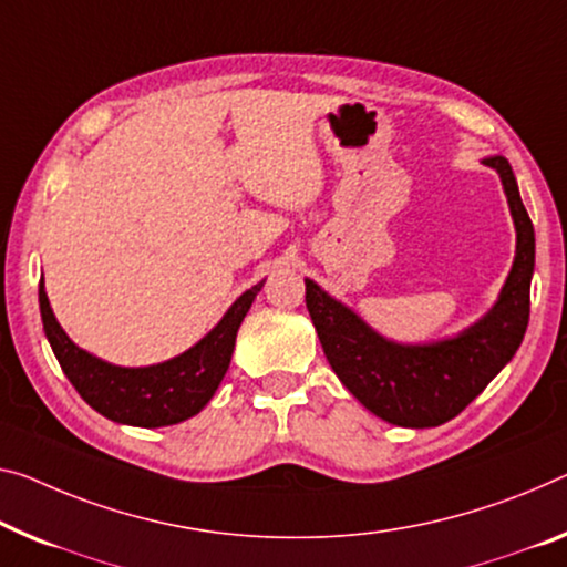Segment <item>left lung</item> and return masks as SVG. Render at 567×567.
Returning <instances> with one entry per match:
<instances>
[{
    "label": "left lung",
    "mask_w": 567,
    "mask_h": 567,
    "mask_svg": "<svg viewBox=\"0 0 567 567\" xmlns=\"http://www.w3.org/2000/svg\"><path fill=\"white\" fill-rule=\"evenodd\" d=\"M496 169L515 220V264L494 307L464 332L425 344L382 337L317 281L307 284V309L319 342L342 385L382 421L403 429H435L456 417L519 350L529 321L535 274V228L504 156H486Z\"/></svg>",
    "instance_id": "left-lung-1"
}]
</instances>
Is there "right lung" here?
I'll return each mask as SVG.
<instances>
[{
    "label": "right lung",
    "mask_w": 567,
    "mask_h": 567,
    "mask_svg": "<svg viewBox=\"0 0 567 567\" xmlns=\"http://www.w3.org/2000/svg\"><path fill=\"white\" fill-rule=\"evenodd\" d=\"M266 281L250 286L233 301L223 319L197 344L167 362L146 368H121L78 347L58 324L50 309L45 284L40 281L42 329L65 378L85 403L113 423L136 429H162L197 415L210 403L217 385L230 368L240 321Z\"/></svg>",
    "instance_id": "1"
}]
</instances>
